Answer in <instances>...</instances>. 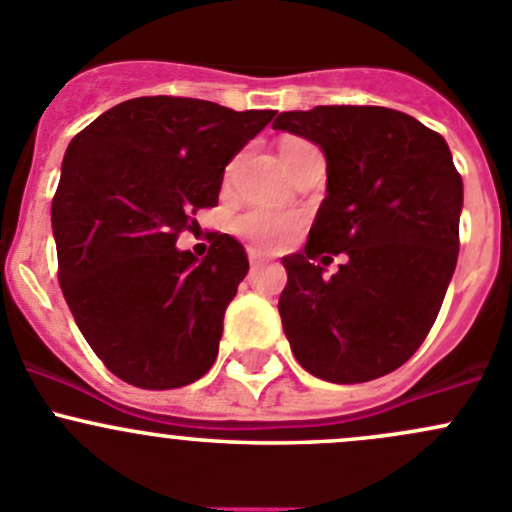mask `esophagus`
<instances>
[{"mask_svg": "<svg viewBox=\"0 0 512 512\" xmlns=\"http://www.w3.org/2000/svg\"><path fill=\"white\" fill-rule=\"evenodd\" d=\"M247 257H250V265L252 267H260V265H265V255H262L260 250H247Z\"/></svg>", "mask_w": 512, "mask_h": 512, "instance_id": "esophagus-1", "label": "esophagus"}]
</instances>
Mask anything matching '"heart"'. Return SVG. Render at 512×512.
<instances>
[{"instance_id":"b5f03b06","label":"heart","mask_w":512,"mask_h":512,"mask_svg":"<svg viewBox=\"0 0 512 512\" xmlns=\"http://www.w3.org/2000/svg\"><path fill=\"white\" fill-rule=\"evenodd\" d=\"M314 148L312 143L304 141V138L287 136L280 141V158L285 163V168L292 163L294 158L302 156L304 151ZM294 218L292 215L282 213L277 208H267V205H255V208L242 210L240 215L232 223V230L242 237V240L252 242L255 247L262 250H272V247H280L292 237L294 232Z\"/></svg>"}]
</instances>
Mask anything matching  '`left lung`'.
I'll return each instance as SVG.
<instances>
[{
    "label": "left lung",
    "mask_w": 512,
    "mask_h": 512,
    "mask_svg": "<svg viewBox=\"0 0 512 512\" xmlns=\"http://www.w3.org/2000/svg\"><path fill=\"white\" fill-rule=\"evenodd\" d=\"M272 128L327 158V198L304 252L282 257L292 354L332 384L391 374L421 347L456 270L463 180L448 143L384 106L287 111ZM339 251L348 262L327 281L321 266Z\"/></svg>",
    "instance_id": "8db88e82"
}]
</instances>
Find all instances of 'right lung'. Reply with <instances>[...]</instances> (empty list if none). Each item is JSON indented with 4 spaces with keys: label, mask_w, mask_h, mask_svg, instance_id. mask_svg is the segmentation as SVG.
<instances>
[{
    "label": "right lung",
    "mask_w": 512,
    "mask_h": 512,
    "mask_svg": "<svg viewBox=\"0 0 512 512\" xmlns=\"http://www.w3.org/2000/svg\"><path fill=\"white\" fill-rule=\"evenodd\" d=\"M275 118L213 101L141 96L108 108L66 148L51 203L59 285L108 371L138 389L208 374L245 247L215 235L178 250L200 208L218 205L225 165Z\"/></svg>",
    "instance_id": "add662e5"
}]
</instances>
